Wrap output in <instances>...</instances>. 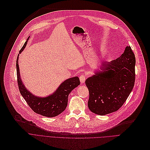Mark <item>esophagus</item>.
Masks as SVG:
<instances>
[{"label": "esophagus", "instance_id": "1", "mask_svg": "<svg viewBox=\"0 0 150 150\" xmlns=\"http://www.w3.org/2000/svg\"><path fill=\"white\" fill-rule=\"evenodd\" d=\"M86 76H85V74H82L80 77H79V79H80V81L81 82V83H83L85 81V80H86Z\"/></svg>", "mask_w": 150, "mask_h": 150}]
</instances>
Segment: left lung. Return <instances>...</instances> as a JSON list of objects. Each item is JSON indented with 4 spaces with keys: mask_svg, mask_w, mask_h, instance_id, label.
I'll list each match as a JSON object with an SVG mask.
<instances>
[{
    "mask_svg": "<svg viewBox=\"0 0 150 150\" xmlns=\"http://www.w3.org/2000/svg\"><path fill=\"white\" fill-rule=\"evenodd\" d=\"M101 70L88 77L85 85L89 91L88 108L99 115L118 110L126 101L134 86L135 57L126 46L120 57L103 62Z\"/></svg>",
    "mask_w": 150,
    "mask_h": 150,
    "instance_id": "obj_1",
    "label": "left lung"
}]
</instances>
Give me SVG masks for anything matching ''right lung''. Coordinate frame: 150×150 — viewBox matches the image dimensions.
<instances>
[{
	"label": "right lung",
	"mask_w": 150,
	"mask_h": 150,
	"mask_svg": "<svg viewBox=\"0 0 150 150\" xmlns=\"http://www.w3.org/2000/svg\"><path fill=\"white\" fill-rule=\"evenodd\" d=\"M28 37L23 47L19 51L21 53L27 45ZM19 55L16 60V69L18 83L19 91L24 98L27 104L35 113L47 117H54L59 115L65 110L68 104V98L70 92L80 85L78 77H71L61 83V85L52 95L47 97H38L33 95L27 90L20 77L18 65Z\"/></svg>",
	"instance_id": "1"
}]
</instances>
